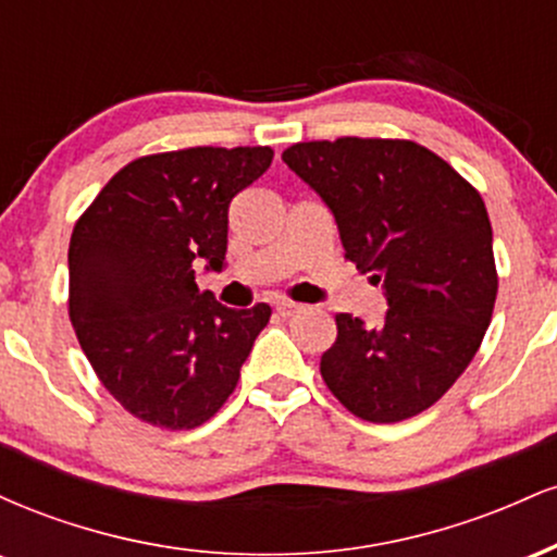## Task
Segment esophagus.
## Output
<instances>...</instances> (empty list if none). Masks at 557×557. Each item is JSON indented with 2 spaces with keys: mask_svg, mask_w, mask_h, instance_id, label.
<instances>
[{
  "mask_svg": "<svg viewBox=\"0 0 557 557\" xmlns=\"http://www.w3.org/2000/svg\"><path fill=\"white\" fill-rule=\"evenodd\" d=\"M300 309H304V306L296 304V300H277V306H274V311H277L280 317H293L298 314Z\"/></svg>",
  "mask_w": 557,
  "mask_h": 557,
  "instance_id": "esophagus-1",
  "label": "esophagus"
}]
</instances>
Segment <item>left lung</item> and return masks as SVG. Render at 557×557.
I'll use <instances>...</instances> for the list:
<instances>
[{
    "instance_id": "obj_1",
    "label": "left lung",
    "mask_w": 557,
    "mask_h": 557,
    "mask_svg": "<svg viewBox=\"0 0 557 557\" xmlns=\"http://www.w3.org/2000/svg\"><path fill=\"white\" fill-rule=\"evenodd\" d=\"M283 162L335 214L345 259L382 283L380 327L335 314L319 372L354 417L395 424L426 411L476 356L497 298L479 190L406 138L304 140Z\"/></svg>"
}]
</instances>
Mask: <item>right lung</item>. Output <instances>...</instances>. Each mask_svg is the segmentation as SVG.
<instances>
[{"label": "right lung", "mask_w": 557, "mask_h": 557, "mask_svg": "<svg viewBox=\"0 0 557 557\" xmlns=\"http://www.w3.org/2000/svg\"><path fill=\"white\" fill-rule=\"evenodd\" d=\"M270 146H194L133 159L70 238L67 311L99 382L127 413L194 430L225 406L272 309H227L198 290L220 270L230 201L270 170Z\"/></svg>", "instance_id": "1"}]
</instances>
